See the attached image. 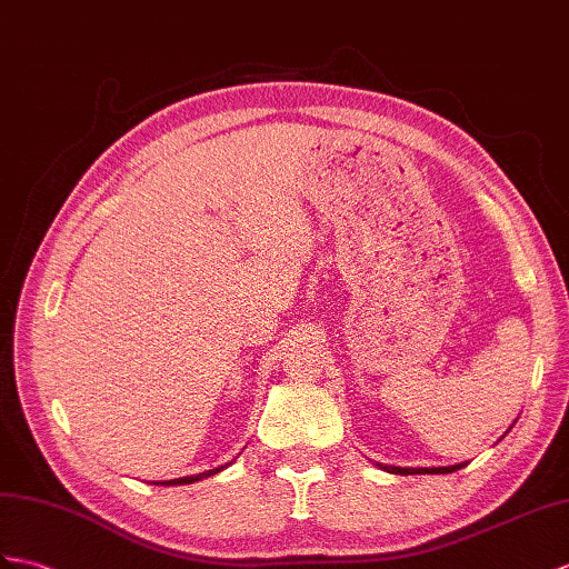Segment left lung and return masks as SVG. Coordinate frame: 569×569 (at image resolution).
I'll use <instances>...</instances> for the list:
<instances>
[{"label":"left lung","mask_w":569,"mask_h":569,"mask_svg":"<svg viewBox=\"0 0 569 569\" xmlns=\"http://www.w3.org/2000/svg\"><path fill=\"white\" fill-rule=\"evenodd\" d=\"M379 468L389 470V473H396V476H420V473H432V476H445V473H453V470L463 468L466 463H456V466H441V468H400V466H383V463H377Z\"/></svg>","instance_id":"obj_1"}]
</instances>
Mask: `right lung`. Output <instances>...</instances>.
I'll return each instance as SVG.
<instances>
[{"instance_id":"1","label":"right lung","mask_w":569,"mask_h":569,"mask_svg":"<svg viewBox=\"0 0 569 569\" xmlns=\"http://www.w3.org/2000/svg\"><path fill=\"white\" fill-rule=\"evenodd\" d=\"M219 470H224V466H219V468H212V470H204V473H198V476H186V478H176V480H163L161 485H190V482H196V480H202V478H210V476L219 473ZM154 485H159V482H154Z\"/></svg>"}]
</instances>
